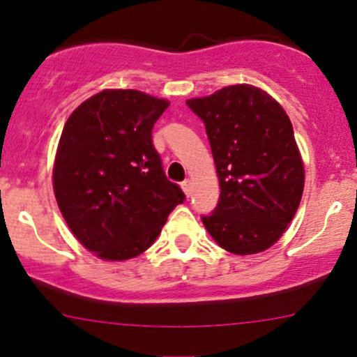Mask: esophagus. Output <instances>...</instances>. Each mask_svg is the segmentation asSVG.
<instances>
[{"instance_id":"34e87169","label":"esophagus","mask_w":357,"mask_h":357,"mask_svg":"<svg viewBox=\"0 0 357 357\" xmlns=\"http://www.w3.org/2000/svg\"><path fill=\"white\" fill-rule=\"evenodd\" d=\"M181 188L183 192L190 197V193H192V181H190V179H185V181L181 183Z\"/></svg>"}]
</instances>
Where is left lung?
<instances>
[{"label": "left lung", "mask_w": 357, "mask_h": 357, "mask_svg": "<svg viewBox=\"0 0 357 357\" xmlns=\"http://www.w3.org/2000/svg\"><path fill=\"white\" fill-rule=\"evenodd\" d=\"M204 121L219 178V202L202 215L219 247L236 255L266 250L294 219L304 164L291 122L273 96L250 84L186 102Z\"/></svg>", "instance_id": "left-lung-1"}]
</instances>
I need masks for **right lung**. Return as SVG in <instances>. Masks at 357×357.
I'll return each instance as SVG.
<instances>
[{
	"mask_svg": "<svg viewBox=\"0 0 357 357\" xmlns=\"http://www.w3.org/2000/svg\"><path fill=\"white\" fill-rule=\"evenodd\" d=\"M169 102L136 89H105L63 126L53 190L75 238L107 261H126L155 242L185 193L165 178L152 129Z\"/></svg>",
	"mask_w": 357,
	"mask_h": 357,
	"instance_id": "right-lung-1",
	"label": "right lung"
}]
</instances>
